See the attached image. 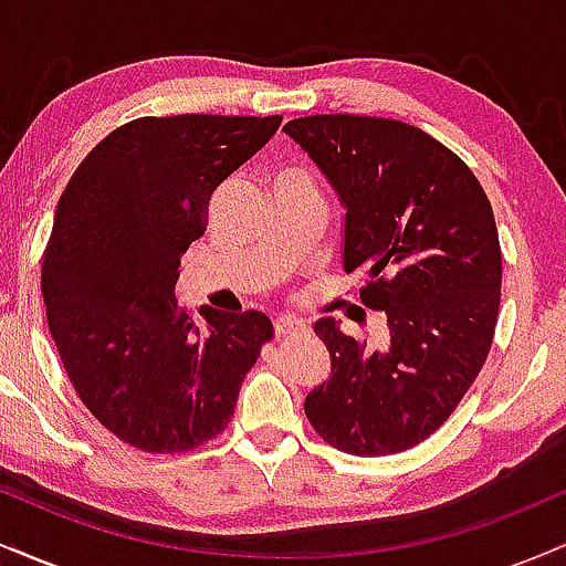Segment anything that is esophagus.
Wrapping results in <instances>:
<instances>
[{
  "instance_id": "obj_1",
  "label": "esophagus",
  "mask_w": 566,
  "mask_h": 566,
  "mask_svg": "<svg viewBox=\"0 0 566 566\" xmlns=\"http://www.w3.org/2000/svg\"><path fill=\"white\" fill-rule=\"evenodd\" d=\"M276 327V337H290V335H297V333H305V322L295 319V316H279L274 322Z\"/></svg>"
}]
</instances>
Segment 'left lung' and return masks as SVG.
I'll list each match as a JSON object with an SVG mask.
<instances>
[{"instance_id": "obj_1", "label": "left lung", "mask_w": 566, "mask_h": 566, "mask_svg": "<svg viewBox=\"0 0 566 566\" xmlns=\"http://www.w3.org/2000/svg\"><path fill=\"white\" fill-rule=\"evenodd\" d=\"M346 207L343 269L365 271L359 297L386 311L388 343L314 333L333 375L305 396L314 431L348 454L405 452L431 437L482 373L500 308L497 226L482 184L423 129L356 114L284 125Z\"/></svg>"}]
</instances>
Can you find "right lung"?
Returning <instances> with one entry per match:
<instances>
[{"mask_svg": "<svg viewBox=\"0 0 566 566\" xmlns=\"http://www.w3.org/2000/svg\"><path fill=\"white\" fill-rule=\"evenodd\" d=\"M282 116H140L71 175L42 258L48 327L82 405L143 452L216 439L244 375L274 337L261 311L175 301L180 255L207 229L212 193L255 157Z\"/></svg>", "mask_w": 566, "mask_h": 566, "instance_id": "obj_1", "label": "right lung"}]
</instances>
